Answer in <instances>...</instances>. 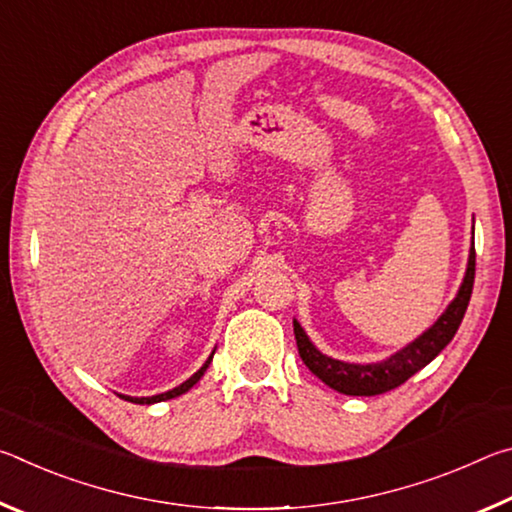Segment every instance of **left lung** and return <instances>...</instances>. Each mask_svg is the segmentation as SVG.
<instances>
[{"label":"left lung","mask_w":512,"mask_h":512,"mask_svg":"<svg viewBox=\"0 0 512 512\" xmlns=\"http://www.w3.org/2000/svg\"><path fill=\"white\" fill-rule=\"evenodd\" d=\"M474 259L476 255L472 244L463 284L461 289H458L456 298L449 302L445 314L413 343L406 345L400 352H395L393 357L379 363H366V366H363V363H345L339 359H332L316 350V345L309 341L305 329L300 327L298 320H293V334H296L300 359L305 361V366L314 372L320 381H325L329 388H334V391H339L343 395L370 397L393 391V388L404 384L406 379L427 366L429 361L436 359L440 350H445V345L454 339L456 329L465 316V309L470 305L474 287Z\"/></svg>","instance_id":"obj_1"}]
</instances>
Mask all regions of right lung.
Wrapping results in <instances>:
<instances>
[{
	"label": "right lung",
	"instance_id": "add662e5",
	"mask_svg": "<svg viewBox=\"0 0 512 512\" xmlns=\"http://www.w3.org/2000/svg\"><path fill=\"white\" fill-rule=\"evenodd\" d=\"M212 357H214V352L210 354V359H207L203 366H201V370H196L192 377H189L187 381H183V384L180 386H176V388H171V391H167V393H160V395H151V397H131V395H119V397H124L126 402H133V404H155V402H164V400H173V397H178V395H183V393H187L189 388H192L198 379H201L203 375H205V370H207V366H210V361H212Z\"/></svg>",
	"mask_w": 512,
	"mask_h": 512
}]
</instances>
